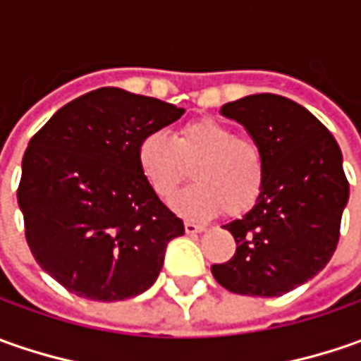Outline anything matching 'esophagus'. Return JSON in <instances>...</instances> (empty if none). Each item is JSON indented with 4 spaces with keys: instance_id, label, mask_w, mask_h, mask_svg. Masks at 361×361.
I'll list each match as a JSON object with an SVG mask.
<instances>
[{
    "instance_id": "esophagus-1",
    "label": "esophagus",
    "mask_w": 361,
    "mask_h": 361,
    "mask_svg": "<svg viewBox=\"0 0 361 361\" xmlns=\"http://www.w3.org/2000/svg\"><path fill=\"white\" fill-rule=\"evenodd\" d=\"M204 229H207L204 225H197V223H190V221H187V223H185V231H187L188 235H195V233H202Z\"/></svg>"
}]
</instances>
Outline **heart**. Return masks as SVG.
Segmentation results:
<instances>
[{"mask_svg": "<svg viewBox=\"0 0 361 361\" xmlns=\"http://www.w3.org/2000/svg\"><path fill=\"white\" fill-rule=\"evenodd\" d=\"M192 159L195 183L173 201L180 215L211 219L225 209L239 215L259 199L265 183L261 148L219 120H192L174 138L152 130L138 145V166L162 199L173 197Z\"/></svg>", "mask_w": 361, "mask_h": 361, "instance_id": "b5f03b06", "label": "heart"}]
</instances>
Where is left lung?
Here are the masks:
<instances>
[{
  "mask_svg": "<svg viewBox=\"0 0 361 361\" xmlns=\"http://www.w3.org/2000/svg\"><path fill=\"white\" fill-rule=\"evenodd\" d=\"M221 114L261 148L265 183L253 209L223 227L237 251L211 271L233 293L279 298L315 277L336 251L350 199L341 150L310 110L277 94L245 96Z\"/></svg>",
  "mask_w": 361,
  "mask_h": 361,
  "instance_id": "8db88e82",
  "label": "left lung"
}]
</instances>
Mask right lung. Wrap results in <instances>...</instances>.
Segmentation results:
<instances>
[{"label":"right lung","mask_w":361,"mask_h":361,"mask_svg":"<svg viewBox=\"0 0 361 361\" xmlns=\"http://www.w3.org/2000/svg\"><path fill=\"white\" fill-rule=\"evenodd\" d=\"M185 108L122 88L62 106L21 160L18 204L39 267L80 298L120 301L157 281L185 235L138 166V145Z\"/></svg>","instance_id":"add662e5"}]
</instances>
